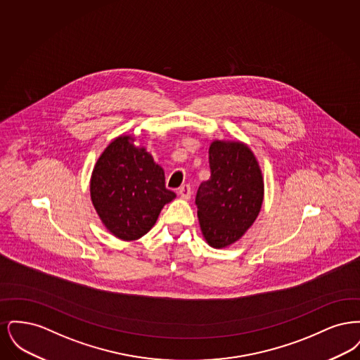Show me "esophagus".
<instances>
[{"mask_svg":"<svg viewBox=\"0 0 360 360\" xmlns=\"http://www.w3.org/2000/svg\"><path fill=\"white\" fill-rule=\"evenodd\" d=\"M178 193H179V195L182 197V198H185V200H188L190 197H191V188H190V185H182L179 190H178Z\"/></svg>","mask_w":360,"mask_h":360,"instance_id":"obj_1","label":"esophagus"}]
</instances>
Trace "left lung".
Here are the masks:
<instances>
[{"mask_svg":"<svg viewBox=\"0 0 360 360\" xmlns=\"http://www.w3.org/2000/svg\"><path fill=\"white\" fill-rule=\"evenodd\" d=\"M210 178L197 191L201 232L213 248L233 244L257 220L264 182L257 158L241 141L214 140L209 147Z\"/></svg>","mask_w":360,"mask_h":360,"instance_id":"left-lung-1","label":"left lung"}]
</instances>
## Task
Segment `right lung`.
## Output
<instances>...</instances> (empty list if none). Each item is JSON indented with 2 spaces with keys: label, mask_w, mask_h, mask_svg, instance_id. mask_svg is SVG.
<instances>
[{
  "label": "right lung",
  "mask_w": 360,
  "mask_h": 360,
  "mask_svg": "<svg viewBox=\"0 0 360 360\" xmlns=\"http://www.w3.org/2000/svg\"><path fill=\"white\" fill-rule=\"evenodd\" d=\"M135 137H116L98 158L90 179V197L105 228L125 241L140 239L154 226L175 193L166 188L165 172Z\"/></svg>",
  "instance_id": "right-lung-1"
}]
</instances>
